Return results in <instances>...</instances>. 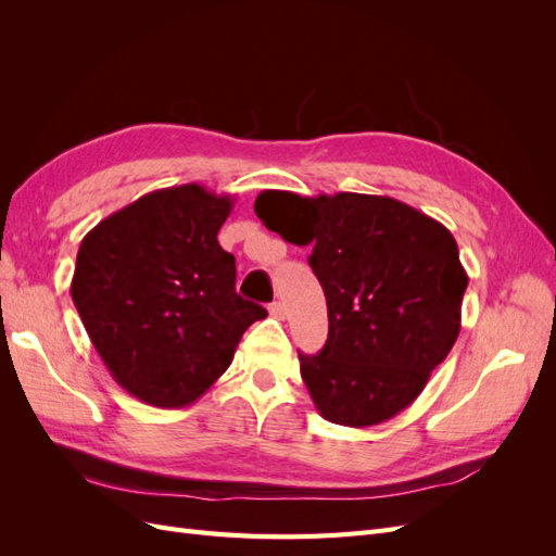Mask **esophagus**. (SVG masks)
I'll use <instances>...</instances> for the list:
<instances>
[{"label": "esophagus", "instance_id": "34e87169", "mask_svg": "<svg viewBox=\"0 0 556 556\" xmlns=\"http://www.w3.org/2000/svg\"><path fill=\"white\" fill-rule=\"evenodd\" d=\"M268 311H271V315L278 317V319H285V313H288V308H285L282 301H274V304L268 306Z\"/></svg>", "mask_w": 556, "mask_h": 556}]
</instances>
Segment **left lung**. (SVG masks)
Here are the masks:
<instances>
[{"mask_svg": "<svg viewBox=\"0 0 556 556\" xmlns=\"http://www.w3.org/2000/svg\"><path fill=\"white\" fill-rule=\"evenodd\" d=\"M255 213L285 241L313 243L329 336L299 364L319 415L359 429L408 408L462 329L468 276L452 233L403 201L357 192L264 190Z\"/></svg>", "mask_w": 556, "mask_h": 556, "instance_id": "1", "label": "left lung"}]
</instances>
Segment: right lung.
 Listing matches in <instances>:
<instances>
[{"mask_svg":"<svg viewBox=\"0 0 556 556\" xmlns=\"http://www.w3.org/2000/svg\"><path fill=\"white\" fill-rule=\"evenodd\" d=\"M233 199L204 185L143 194L80 241L72 299L115 382L157 408L194 403L266 317L237 294V260L217 243Z\"/></svg>","mask_w":556,"mask_h":556,"instance_id":"right-lung-1","label":"right lung"}]
</instances>
